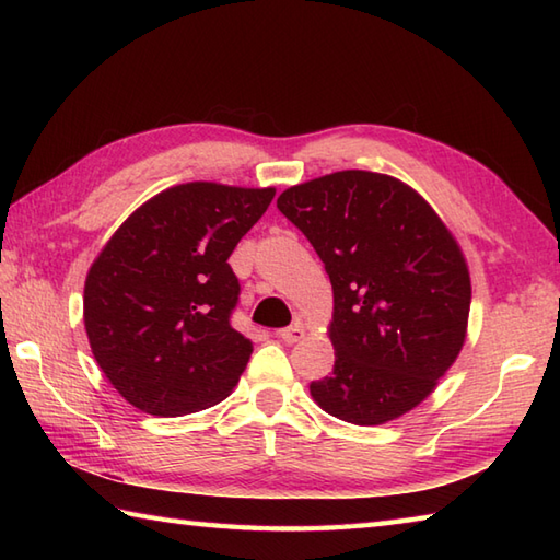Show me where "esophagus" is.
<instances>
[{"label":"esophagus","instance_id":"34e87169","mask_svg":"<svg viewBox=\"0 0 560 560\" xmlns=\"http://www.w3.org/2000/svg\"><path fill=\"white\" fill-rule=\"evenodd\" d=\"M279 339H281V341H287V343L301 341V339H303V325H301V323H295V325H291V327H283V329H279Z\"/></svg>","mask_w":560,"mask_h":560}]
</instances>
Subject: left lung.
Here are the masks:
<instances>
[{"mask_svg": "<svg viewBox=\"0 0 560 560\" xmlns=\"http://www.w3.org/2000/svg\"><path fill=\"white\" fill-rule=\"evenodd\" d=\"M277 207L335 291V371L311 383L317 407L355 425L419 407L467 339L471 279L455 235L413 187L371 171L293 185Z\"/></svg>", "mask_w": 560, "mask_h": 560, "instance_id": "8db88e82", "label": "left lung"}]
</instances>
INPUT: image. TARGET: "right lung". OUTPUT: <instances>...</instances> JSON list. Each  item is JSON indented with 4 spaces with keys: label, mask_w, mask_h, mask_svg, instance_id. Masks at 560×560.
Listing matches in <instances>:
<instances>
[{
    "label": "right lung",
    "mask_w": 560,
    "mask_h": 560,
    "mask_svg": "<svg viewBox=\"0 0 560 560\" xmlns=\"http://www.w3.org/2000/svg\"><path fill=\"white\" fill-rule=\"evenodd\" d=\"M273 187L185 183L144 201L93 259L83 325L93 359L151 416H185L231 395L253 353L233 329L241 293L229 257Z\"/></svg>",
    "instance_id": "obj_1"
}]
</instances>
